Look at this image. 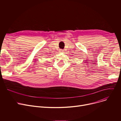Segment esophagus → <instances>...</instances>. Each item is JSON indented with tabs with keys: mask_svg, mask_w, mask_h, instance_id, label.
I'll return each instance as SVG.
<instances>
[{
	"mask_svg": "<svg viewBox=\"0 0 121 121\" xmlns=\"http://www.w3.org/2000/svg\"><path fill=\"white\" fill-rule=\"evenodd\" d=\"M60 52H64V50H63V49H61V50H60Z\"/></svg>",
	"mask_w": 121,
	"mask_h": 121,
	"instance_id": "1",
	"label": "esophagus"
}]
</instances>
